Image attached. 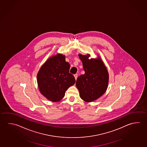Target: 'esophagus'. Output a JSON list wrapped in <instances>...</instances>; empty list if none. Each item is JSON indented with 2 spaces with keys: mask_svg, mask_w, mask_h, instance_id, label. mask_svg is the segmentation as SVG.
Returning <instances> with one entry per match:
<instances>
[{
  "mask_svg": "<svg viewBox=\"0 0 147 147\" xmlns=\"http://www.w3.org/2000/svg\"><path fill=\"white\" fill-rule=\"evenodd\" d=\"M77 76H78V74H74V77L75 78V80H76V79H77Z\"/></svg>",
  "mask_w": 147,
  "mask_h": 147,
  "instance_id": "obj_1",
  "label": "esophagus"
}]
</instances>
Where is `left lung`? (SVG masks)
Listing matches in <instances>:
<instances>
[{"mask_svg":"<svg viewBox=\"0 0 147 147\" xmlns=\"http://www.w3.org/2000/svg\"><path fill=\"white\" fill-rule=\"evenodd\" d=\"M78 56L85 73L77 77L76 86L82 99L92 102L105 92L108 86V72L100 58L90 59L89 54Z\"/></svg>","mask_w":147,"mask_h":147,"instance_id":"1","label":"left lung"}]
</instances>
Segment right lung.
I'll use <instances>...</instances> for the list:
<instances>
[{
    "mask_svg": "<svg viewBox=\"0 0 147 147\" xmlns=\"http://www.w3.org/2000/svg\"><path fill=\"white\" fill-rule=\"evenodd\" d=\"M70 67L65 56L58 54L47 60L39 70L37 75L39 90L51 101H60L66 90L74 84L75 79L69 72Z\"/></svg>",
    "mask_w": 147,
    "mask_h": 147,
    "instance_id": "add662e5",
    "label": "right lung"
}]
</instances>
